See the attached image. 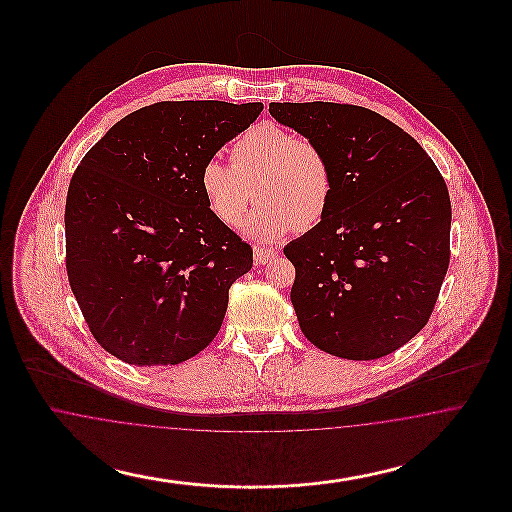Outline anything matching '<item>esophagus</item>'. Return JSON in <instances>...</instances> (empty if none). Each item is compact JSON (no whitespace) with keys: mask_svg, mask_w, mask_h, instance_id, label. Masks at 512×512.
<instances>
[{"mask_svg":"<svg viewBox=\"0 0 512 512\" xmlns=\"http://www.w3.org/2000/svg\"><path fill=\"white\" fill-rule=\"evenodd\" d=\"M253 257H255V263L257 265H268L270 261H274L278 257V253L274 249H268V247H255L253 249Z\"/></svg>","mask_w":512,"mask_h":512,"instance_id":"esophagus-1","label":"esophagus"}]
</instances>
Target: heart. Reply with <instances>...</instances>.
I'll return each instance as SVG.
<instances>
[{
    "mask_svg": "<svg viewBox=\"0 0 512 512\" xmlns=\"http://www.w3.org/2000/svg\"><path fill=\"white\" fill-rule=\"evenodd\" d=\"M232 165L209 159L199 171V188L211 213L226 226L244 219L249 203L259 207L244 232L257 242H278L290 232H309L324 219L334 172L326 153L276 122H261L230 149Z\"/></svg>",
    "mask_w": 512,
    "mask_h": 512,
    "instance_id": "obj_1",
    "label": "heart"
}]
</instances>
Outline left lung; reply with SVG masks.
<instances>
[{
    "label": "left lung",
    "mask_w": 512,
    "mask_h": 512,
    "mask_svg": "<svg viewBox=\"0 0 512 512\" xmlns=\"http://www.w3.org/2000/svg\"><path fill=\"white\" fill-rule=\"evenodd\" d=\"M268 113L328 157L324 219L284 247L305 338L334 357L390 355L426 326L449 267L451 201L420 144L347 103H270Z\"/></svg>",
    "instance_id": "1"
}]
</instances>
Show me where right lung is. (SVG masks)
I'll use <instances>...</instances> for the list:
<instances>
[{"label": "right lung", "instance_id": "right-lung-1", "mask_svg": "<svg viewBox=\"0 0 512 512\" xmlns=\"http://www.w3.org/2000/svg\"><path fill=\"white\" fill-rule=\"evenodd\" d=\"M263 103L161 101L92 147L74 171L67 274L99 345L128 365H178L219 334L253 249L209 209L199 171Z\"/></svg>", "mask_w": 512, "mask_h": 512}]
</instances>
